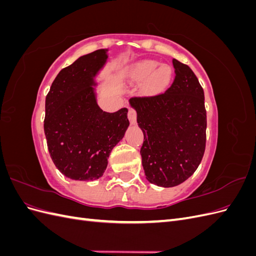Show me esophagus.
Instances as JSON below:
<instances>
[{
	"label": "esophagus",
	"mask_w": 256,
	"mask_h": 256,
	"mask_svg": "<svg viewBox=\"0 0 256 256\" xmlns=\"http://www.w3.org/2000/svg\"><path fill=\"white\" fill-rule=\"evenodd\" d=\"M128 120L131 124L136 122V110H134V109L128 110Z\"/></svg>",
	"instance_id": "1"
}]
</instances>
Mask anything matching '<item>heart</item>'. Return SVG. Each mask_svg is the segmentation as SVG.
I'll return each instance as SVG.
<instances>
[{"instance_id":"obj_1","label":"heart","mask_w":256,"mask_h":256,"mask_svg":"<svg viewBox=\"0 0 256 256\" xmlns=\"http://www.w3.org/2000/svg\"><path fill=\"white\" fill-rule=\"evenodd\" d=\"M128 76L134 82H145L144 88L150 94H159L168 86L173 76V69L168 65L160 66L156 60H144L131 65Z\"/></svg>"}]
</instances>
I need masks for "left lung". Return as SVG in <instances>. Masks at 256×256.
<instances>
[{"mask_svg": "<svg viewBox=\"0 0 256 256\" xmlns=\"http://www.w3.org/2000/svg\"><path fill=\"white\" fill-rule=\"evenodd\" d=\"M175 79L164 94L132 97L143 131L142 164L146 180L174 187L196 172L206 145L204 90L191 68L173 58Z\"/></svg>", "mask_w": 256, "mask_h": 256, "instance_id": "8db88e82", "label": "left lung"}]
</instances>
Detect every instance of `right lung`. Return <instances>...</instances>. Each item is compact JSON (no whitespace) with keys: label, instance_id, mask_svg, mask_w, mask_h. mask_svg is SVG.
Instances as JSON below:
<instances>
[{"label":"right lung","instance_id":"1","mask_svg":"<svg viewBox=\"0 0 256 256\" xmlns=\"http://www.w3.org/2000/svg\"><path fill=\"white\" fill-rule=\"evenodd\" d=\"M106 52L96 50L62 69L46 97L48 150L58 171L70 180L102 177L111 150L129 126L126 108L108 113L97 104L95 76L106 64Z\"/></svg>","mask_w":256,"mask_h":256}]
</instances>
